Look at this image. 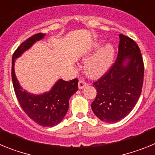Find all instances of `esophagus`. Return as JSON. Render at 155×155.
I'll return each mask as SVG.
<instances>
[{"instance_id":"1","label":"esophagus","mask_w":155,"mask_h":155,"mask_svg":"<svg viewBox=\"0 0 155 155\" xmlns=\"http://www.w3.org/2000/svg\"><path fill=\"white\" fill-rule=\"evenodd\" d=\"M87 82L84 80H80L78 82V87L79 89H83L85 86H87Z\"/></svg>"}]
</instances>
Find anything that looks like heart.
<instances>
[{"label":"heart","mask_w":155,"mask_h":155,"mask_svg":"<svg viewBox=\"0 0 155 155\" xmlns=\"http://www.w3.org/2000/svg\"><path fill=\"white\" fill-rule=\"evenodd\" d=\"M101 46L100 42H95L91 47L87 55ZM114 47L111 44H106L89 58L85 63L84 70L86 74L91 78H97L103 74L110 67L114 57Z\"/></svg>","instance_id":"obj_1"}]
</instances>
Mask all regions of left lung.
Listing matches in <instances>:
<instances>
[{"instance_id": "8db88e82", "label": "left lung", "mask_w": 155, "mask_h": 155, "mask_svg": "<svg viewBox=\"0 0 155 155\" xmlns=\"http://www.w3.org/2000/svg\"><path fill=\"white\" fill-rule=\"evenodd\" d=\"M117 58L113 66L93 83L97 90L91 103L93 113L105 123H116L134 109L141 94L143 57L135 41L120 34Z\"/></svg>"}]
</instances>
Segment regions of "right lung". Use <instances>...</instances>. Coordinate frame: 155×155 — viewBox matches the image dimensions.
<instances>
[{
    "label": "right lung",
    "mask_w": 155,
    "mask_h": 155,
    "mask_svg": "<svg viewBox=\"0 0 155 155\" xmlns=\"http://www.w3.org/2000/svg\"><path fill=\"white\" fill-rule=\"evenodd\" d=\"M46 34L37 33L23 42L12 56V78L14 90L21 109L30 119L42 127H52L64 119L69 108V99L78 90V80L60 79L52 89L42 94H33L22 89L15 74V59L28 50L36 41L42 39Z\"/></svg>",
    "instance_id": "add662e5"
}]
</instances>
